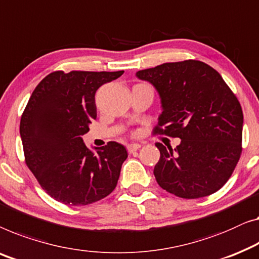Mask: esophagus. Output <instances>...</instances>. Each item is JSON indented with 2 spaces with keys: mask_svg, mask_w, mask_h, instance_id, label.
<instances>
[{
  "mask_svg": "<svg viewBox=\"0 0 259 259\" xmlns=\"http://www.w3.org/2000/svg\"><path fill=\"white\" fill-rule=\"evenodd\" d=\"M140 147H141V145H139V144H130V145H127V151H128V153H133V152L138 151Z\"/></svg>",
  "mask_w": 259,
  "mask_h": 259,
  "instance_id": "34e87169",
  "label": "esophagus"
}]
</instances>
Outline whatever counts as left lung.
I'll list each match as a JSON object with an SVG mask.
<instances>
[{
  "label": "left lung",
  "mask_w": 259,
  "mask_h": 259,
  "mask_svg": "<svg viewBox=\"0 0 259 259\" xmlns=\"http://www.w3.org/2000/svg\"><path fill=\"white\" fill-rule=\"evenodd\" d=\"M161 98L155 134L180 138L176 148L156 142V182L182 198H198L222 188L242 153L243 111L221 74L203 62L163 63L137 72Z\"/></svg>",
  "instance_id": "left-lung-1"
}]
</instances>
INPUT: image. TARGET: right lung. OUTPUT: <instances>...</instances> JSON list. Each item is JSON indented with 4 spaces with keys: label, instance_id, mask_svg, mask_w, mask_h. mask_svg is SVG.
I'll return each mask as SVG.
<instances>
[{
    "label": "right lung",
    "instance_id": "add662e5",
    "mask_svg": "<svg viewBox=\"0 0 259 259\" xmlns=\"http://www.w3.org/2000/svg\"><path fill=\"white\" fill-rule=\"evenodd\" d=\"M122 73L55 71L33 90L20 123L25 163L56 201L88 205L117 186L126 148L110 141L93 153L83 136L97 118V90Z\"/></svg>",
    "mask_w": 259,
    "mask_h": 259
}]
</instances>
